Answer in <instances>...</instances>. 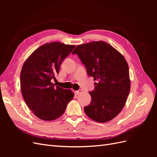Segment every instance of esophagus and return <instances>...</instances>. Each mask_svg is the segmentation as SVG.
<instances>
[{
    "label": "esophagus",
    "instance_id": "esophagus-1",
    "mask_svg": "<svg viewBox=\"0 0 157 157\" xmlns=\"http://www.w3.org/2000/svg\"><path fill=\"white\" fill-rule=\"evenodd\" d=\"M82 92V90H81V89H79L78 90H77V91H75V94L76 95H78L80 94H81Z\"/></svg>",
    "mask_w": 157,
    "mask_h": 157
}]
</instances>
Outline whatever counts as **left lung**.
Here are the masks:
<instances>
[{"instance_id":"obj_1","label":"left lung","mask_w":157,"mask_h":157,"mask_svg":"<svg viewBox=\"0 0 157 157\" xmlns=\"http://www.w3.org/2000/svg\"><path fill=\"white\" fill-rule=\"evenodd\" d=\"M77 54L94 77L96 86L89 94L90 105L84 107L86 115L98 122L113 119L124 107L130 90L129 68L120 52L103 41H94L77 46Z\"/></svg>"}]
</instances>
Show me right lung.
Returning <instances> with one entry per match:
<instances>
[{
  "mask_svg": "<svg viewBox=\"0 0 157 157\" xmlns=\"http://www.w3.org/2000/svg\"><path fill=\"white\" fill-rule=\"evenodd\" d=\"M59 42L40 46L23 64L20 75L23 99L33 113L44 121H53L63 115L74 94L51 82L59 74L63 60L75 48Z\"/></svg>",
  "mask_w": 157,
  "mask_h": 157,
  "instance_id": "add662e5",
  "label": "right lung"
}]
</instances>
